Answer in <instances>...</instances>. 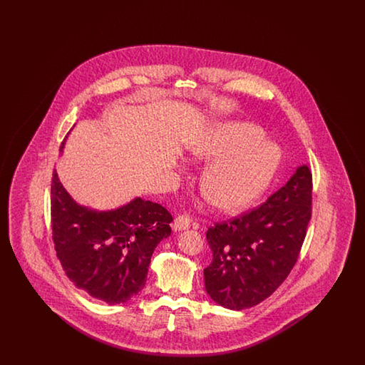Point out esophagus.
I'll return each mask as SVG.
<instances>
[{
	"label": "esophagus",
	"instance_id": "34e87169",
	"mask_svg": "<svg viewBox=\"0 0 365 365\" xmlns=\"http://www.w3.org/2000/svg\"><path fill=\"white\" fill-rule=\"evenodd\" d=\"M191 225V219L189 215H186V213H182V215H179V216H176L175 217L174 222V228L175 230H178V231H180V230H186V228H189Z\"/></svg>",
	"mask_w": 365,
	"mask_h": 365
}]
</instances>
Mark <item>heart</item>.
<instances>
[{"instance_id":"1","label":"heart","mask_w":365,"mask_h":365,"mask_svg":"<svg viewBox=\"0 0 365 365\" xmlns=\"http://www.w3.org/2000/svg\"><path fill=\"white\" fill-rule=\"evenodd\" d=\"M260 130L249 124L223 125L194 148V155L217 158L204 175L202 189L222 209L242 208L260 194L275 171L278 156L260 142Z\"/></svg>"}]
</instances>
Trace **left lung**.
Here are the masks:
<instances>
[{"label": "left lung", "instance_id": "left-lung-1", "mask_svg": "<svg viewBox=\"0 0 365 365\" xmlns=\"http://www.w3.org/2000/svg\"><path fill=\"white\" fill-rule=\"evenodd\" d=\"M312 173L302 165L259 207L209 227L213 260L204 278L213 301L242 311L260 304L284 282L312 217Z\"/></svg>", "mask_w": 365, "mask_h": 365}]
</instances>
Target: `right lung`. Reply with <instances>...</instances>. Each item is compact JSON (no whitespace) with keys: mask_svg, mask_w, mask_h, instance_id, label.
<instances>
[{"mask_svg":"<svg viewBox=\"0 0 365 365\" xmlns=\"http://www.w3.org/2000/svg\"><path fill=\"white\" fill-rule=\"evenodd\" d=\"M52 240L56 256L71 282L110 305L143 289L152 255L171 235V213L137 198L122 208L93 212L73 202L53 173Z\"/></svg>","mask_w":365,"mask_h":365,"instance_id":"right-lung-1","label":"right lung"}]
</instances>
